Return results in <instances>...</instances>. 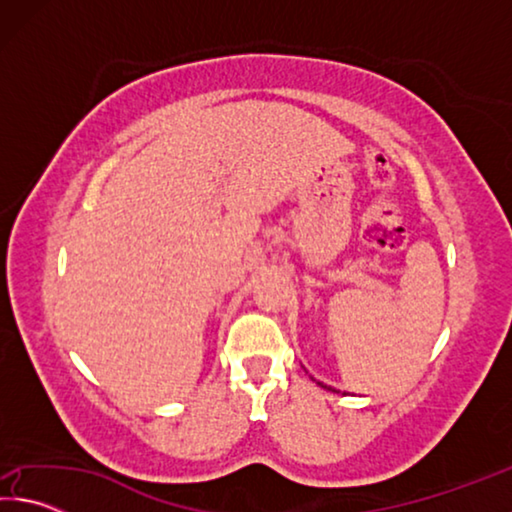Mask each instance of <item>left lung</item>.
Returning a JSON list of instances; mask_svg holds the SVG:
<instances>
[{
    "instance_id": "8db88e82",
    "label": "left lung",
    "mask_w": 512,
    "mask_h": 512,
    "mask_svg": "<svg viewBox=\"0 0 512 512\" xmlns=\"http://www.w3.org/2000/svg\"><path fill=\"white\" fill-rule=\"evenodd\" d=\"M316 384H318V386H323V388H327V391H334V388H332V386H325V384H323V381H316ZM334 393H336V391H334Z\"/></svg>"
}]
</instances>
